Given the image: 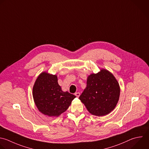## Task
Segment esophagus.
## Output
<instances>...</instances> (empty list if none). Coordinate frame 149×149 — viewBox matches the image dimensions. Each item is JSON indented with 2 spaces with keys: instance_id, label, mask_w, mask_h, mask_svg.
I'll return each mask as SVG.
<instances>
[{
  "instance_id": "34e87169",
  "label": "esophagus",
  "mask_w": 149,
  "mask_h": 149,
  "mask_svg": "<svg viewBox=\"0 0 149 149\" xmlns=\"http://www.w3.org/2000/svg\"><path fill=\"white\" fill-rule=\"evenodd\" d=\"M75 95L77 97H79V95H80V93H79V92H75Z\"/></svg>"
}]
</instances>
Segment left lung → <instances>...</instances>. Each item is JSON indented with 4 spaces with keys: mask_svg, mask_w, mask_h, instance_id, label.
<instances>
[{
    "mask_svg": "<svg viewBox=\"0 0 149 149\" xmlns=\"http://www.w3.org/2000/svg\"><path fill=\"white\" fill-rule=\"evenodd\" d=\"M120 86L114 75L105 69L87 78L86 87L79 99L93 115L102 116L116 107L120 96Z\"/></svg>",
    "mask_w": 149,
    "mask_h": 149,
    "instance_id": "left-lung-1",
    "label": "left lung"
}]
</instances>
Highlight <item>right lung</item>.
Masks as SVG:
<instances>
[{"label":"right lung","mask_w":149,"mask_h":149,"mask_svg":"<svg viewBox=\"0 0 149 149\" xmlns=\"http://www.w3.org/2000/svg\"><path fill=\"white\" fill-rule=\"evenodd\" d=\"M33 97L41 113L48 116L58 117L67 110L76 96L67 91H63L56 75L44 71L35 81Z\"/></svg>","instance_id":"obj_1"}]
</instances>
